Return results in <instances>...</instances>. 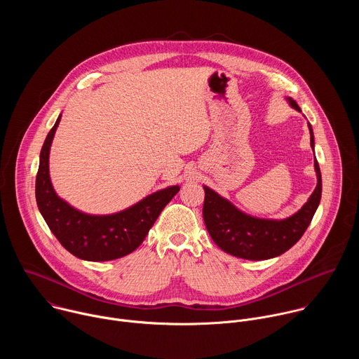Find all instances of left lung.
<instances>
[{
	"label": "left lung",
	"instance_id": "1",
	"mask_svg": "<svg viewBox=\"0 0 359 359\" xmlns=\"http://www.w3.org/2000/svg\"><path fill=\"white\" fill-rule=\"evenodd\" d=\"M288 102L294 109L301 111L295 100L288 97ZM309 129L314 149V133L310 123ZM314 166L318 180L316 190L295 215L284 220L251 217L204 186L203 219L213 241L223 251L245 260H269L290 250L310 226L321 200L323 180L317 159Z\"/></svg>",
	"mask_w": 359,
	"mask_h": 359
}]
</instances>
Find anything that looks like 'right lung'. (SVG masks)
<instances>
[{
  "instance_id": "right-lung-1",
  "label": "right lung",
  "mask_w": 359,
  "mask_h": 359,
  "mask_svg": "<svg viewBox=\"0 0 359 359\" xmlns=\"http://www.w3.org/2000/svg\"><path fill=\"white\" fill-rule=\"evenodd\" d=\"M60 121L61 115L41 149L35 180L38 209L49 230L75 257L86 262L121 259L142 244L150 227L180 187L172 186L149 194L135 206L115 215L90 216L81 213L57 196L49 179V149Z\"/></svg>"
}]
</instances>
